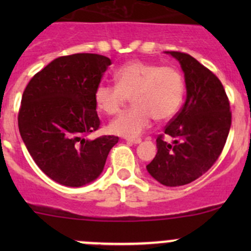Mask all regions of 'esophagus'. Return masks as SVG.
<instances>
[{
  "label": "esophagus",
  "instance_id": "1",
  "mask_svg": "<svg viewBox=\"0 0 251 251\" xmlns=\"http://www.w3.org/2000/svg\"><path fill=\"white\" fill-rule=\"evenodd\" d=\"M126 141H127L128 143H133V144H138L142 142L141 138H126Z\"/></svg>",
  "mask_w": 251,
  "mask_h": 251
}]
</instances>
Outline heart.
I'll use <instances>...</instances> for the list:
<instances>
[{"instance_id":"b5f03b06","label":"heart","mask_w":251,"mask_h":251,"mask_svg":"<svg viewBox=\"0 0 251 251\" xmlns=\"http://www.w3.org/2000/svg\"><path fill=\"white\" fill-rule=\"evenodd\" d=\"M115 85L100 83L95 91V103L108 115L120 113L132 98L133 107L114 119L109 131L124 137H137L151 126L153 118L171 119L181 108L184 81L181 73L155 63H127L116 70Z\"/></svg>"}]
</instances>
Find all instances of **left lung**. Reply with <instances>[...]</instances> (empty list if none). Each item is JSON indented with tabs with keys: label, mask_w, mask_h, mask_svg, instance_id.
<instances>
[{
	"label": "left lung",
	"mask_w": 251,
	"mask_h": 251,
	"mask_svg": "<svg viewBox=\"0 0 251 251\" xmlns=\"http://www.w3.org/2000/svg\"><path fill=\"white\" fill-rule=\"evenodd\" d=\"M181 64L187 98L181 110L156 138L155 158L147 165L151 177L168 187L196 181L216 163L232 123L229 100L219 77L196 58L168 50ZM174 138L169 144L165 135Z\"/></svg>",
	"instance_id": "8db88e82"
}]
</instances>
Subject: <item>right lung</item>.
I'll use <instances>...</instances> for the list:
<instances>
[{"label": "right lung", "mask_w": 251, "mask_h": 251, "mask_svg": "<svg viewBox=\"0 0 251 251\" xmlns=\"http://www.w3.org/2000/svg\"><path fill=\"white\" fill-rule=\"evenodd\" d=\"M111 64L108 57L76 53L59 57L25 87L18 114L19 132L36 165L63 186L95 181L116 136L85 140L100 128L95 91Z\"/></svg>", "instance_id": "obj_1"}]
</instances>
